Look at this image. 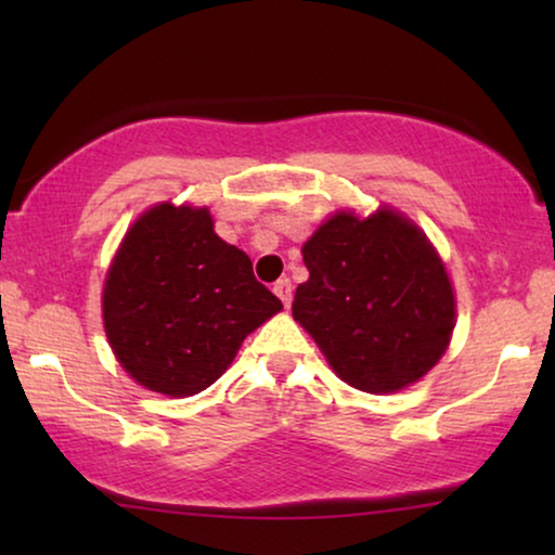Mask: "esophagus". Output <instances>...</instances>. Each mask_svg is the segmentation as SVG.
<instances>
[{"label":"esophagus","instance_id":"esophagus-1","mask_svg":"<svg viewBox=\"0 0 555 555\" xmlns=\"http://www.w3.org/2000/svg\"><path fill=\"white\" fill-rule=\"evenodd\" d=\"M272 291H275V295H278L280 300L285 302V306H291V300H293V285H291V280H287V278L278 280V283L272 285Z\"/></svg>","mask_w":555,"mask_h":555}]
</instances>
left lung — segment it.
Segmentation results:
<instances>
[{"label":"left lung","mask_w":555,"mask_h":555,"mask_svg":"<svg viewBox=\"0 0 555 555\" xmlns=\"http://www.w3.org/2000/svg\"><path fill=\"white\" fill-rule=\"evenodd\" d=\"M310 272L293 318L356 389L389 393L442 359L454 295L427 237L389 209L331 217L302 247Z\"/></svg>","instance_id":"left-lung-1"}]
</instances>
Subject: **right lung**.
<instances>
[{
    "mask_svg": "<svg viewBox=\"0 0 555 555\" xmlns=\"http://www.w3.org/2000/svg\"><path fill=\"white\" fill-rule=\"evenodd\" d=\"M283 308L249 257L215 234L207 209L158 204L126 234L103 291L111 348L151 391L192 397Z\"/></svg>",
    "mask_w": 555,
    "mask_h": 555,
    "instance_id": "add662e5",
    "label": "right lung"
}]
</instances>
